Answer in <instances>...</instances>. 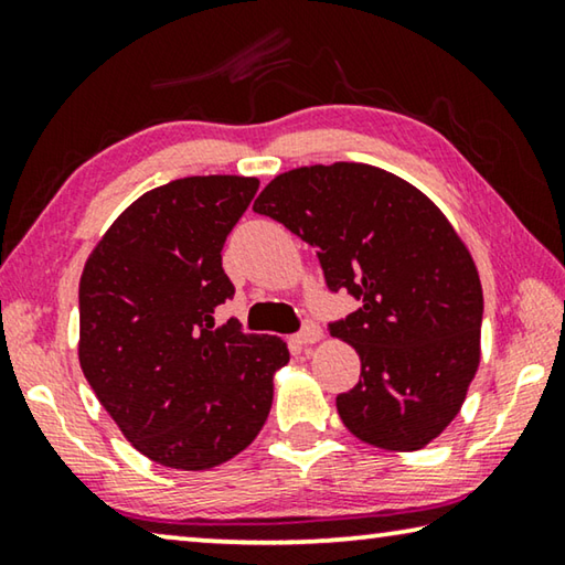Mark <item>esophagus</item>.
<instances>
[{
    "label": "esophagus",
    "mask_w": 565,
    "mask_h": 565,
    "mask_svg": "<svg viewBox=\"0 0 565 565\" xmlns=\"http://www.w3.org/2000/svg\"><path fill=\"white\" fill-rule=\"evenodd\" d=\"M294 339H297V344H303V347H307V344H315V342H319V339H321V329H319L317 321L307 319V321H303L301 331H299V334L294 337Z\"/></svg>",
    "instance_id": "1"
}]
</instances>
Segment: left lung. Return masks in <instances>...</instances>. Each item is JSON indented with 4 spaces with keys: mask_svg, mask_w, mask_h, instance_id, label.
Returning a JSON list of instances; mask_svg holds the SVG:
<instances>
[{
    "mask_svg": "<svg viewBox=\"0 0 565 565\" xmlns=\"http://www.w3.org/2000/svg\"><path fill=\"white\" fill-rule=\"evenodd\" d=\"M254 211L315 246L329 289L360 301L329 324L362 362L354 390L337 397L349 433L397 452L435 440L476 377L482 324L476 262L445 213L364 163L294 168Z\"/></svg>",
    "mask_w": 565,
    "mask_h": 565,
    "instance_id": "obj_1",
    "label": "left lung"
}]
</instances>
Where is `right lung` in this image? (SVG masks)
I'll return each mask as SVG.
<instances>
[{
    "instance_id": "right-lung-1",
    "label": "right lung",
    "mask_w": 565,
    "mask_h": 565,
    "mask_svg": "<svg viewBox=\"0 0 565 565\" xmlns=\"http://www.w3.org/2000/svg\"><path fill=\"white\" fill-rule=\"evenodd\" d=\"M256 178H178L125 209L79 279V366L138 452L175 470H209L262 433L279 337L216 327L234 297L221 266L226 236Z\"/></svg>"
}]
</instances>
